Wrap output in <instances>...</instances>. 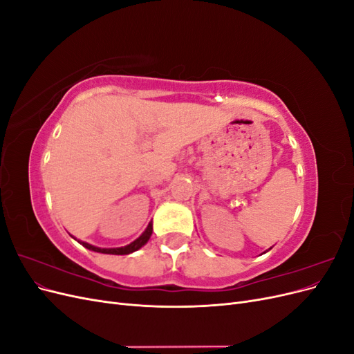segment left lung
I'll return each mask as SVG.
<instances>
[{"mask_svg": "<svg viewBox=\"0 0 354 354\" xmlns=\"http://www.w3.org/2000/svg\"><path fill=\"white\" fill-rule=\"evenodd\" d=\"M269 250H272V248H269ZM269 250H267V251H269Z\"/></svg>", "mask_w": 354, "mask_h": 354, "instance_id": "left-lung-1", "label": "left lung"}]
</instances>
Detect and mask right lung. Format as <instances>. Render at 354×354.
I'll return each instance as SVG.
<instances>
[{"instance_id":"1","label":"right lung","mask_w":354,"mask_h":354,"mask_svg":"<svg viewBox=\"0 0 354 354\" xmlns=\"http://www.w3.org/2000/svg\"><path fill=\"white\" fill-rule=\"evenodd\" d=\"M153 224H152V221L147 224V227H146V230L140 234V236H138L136 241H133L131 243H128V245H125V246H121V248H99V246H94V245H90V243H87V242H81V241H78L82 246H85V248L87 250H90V251H94V252H102V254H112V255H127V254H131V252H134V251H137V250H140L143 245H146L147 243V241L151 239V236H152V232H153Z\"/></svg>"}]
</instances>
